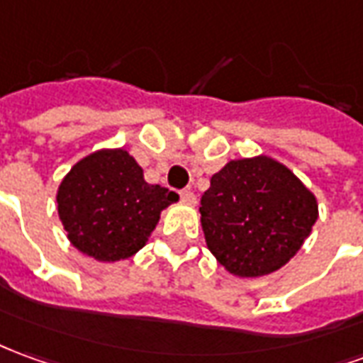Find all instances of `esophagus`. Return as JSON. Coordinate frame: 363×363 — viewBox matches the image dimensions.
<instances>
[{
    "label": "esophagus",
    "mask_w": 363,
    "mask_h": 363,
    "mask_svg": "<svg viewBox=\"0 0 363 363\" xmlns=\"http://www.w3.org/2000/svg\"><path fill=\"white\" fill-rule=\"evenodd\" d=\"M179 194H181L182 202H186V204H194L196 202V196H194V192L190 189H182Z\"/></svg>",
    "instance_id": "obj_1"
}]
</instances>
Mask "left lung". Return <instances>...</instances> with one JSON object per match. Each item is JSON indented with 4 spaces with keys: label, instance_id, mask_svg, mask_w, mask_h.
<instances>
[{
    "label": "left lung",
    "instance_id": "1",
    "mask_svg": "<svg viewBox=\"0 0 363 363\" xmlns=\"http://www.w3.org/2000/svg\"><path fill=\"white\" fill-rule=\"evenodd\" d=\"M208 250L238 277L281 269L311 234L318 204L311 190L271 157L230 161L200 199Z\"/></svg>",
    "mask_w": 363,
    "mask_h": 363
}]
</instances>
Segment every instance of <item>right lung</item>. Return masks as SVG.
Masks as SVG:
<instances>
[{
    "label": "right lung",
    "mask_w": 363,
    "mask_h": 363,
    "mask_svg": "<svg viewBox=\"0 0 363 363\" xmlns=\"http://www.w3.org/2000/svg\"><path fill=\"white\" fill-rule=\"evenodd\" d=\"M177 200L173 190L149 184L125 149H102L80 159L57 192L68 240L98 261L135 255L155 230L161 210Z\"/></svg>",
    "instance_id": "add662e5"
}]
</instances>
